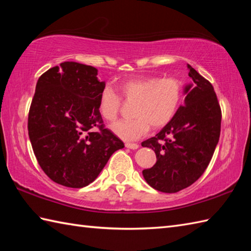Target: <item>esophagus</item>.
<instances>
[{
	"label": "esophagus",
	"mask_w": 251,
	"mask_h": 251,
	"mask_svg": "<svg viewBox=\"0 0 251 251\" xmlns=\"http://www.w3.org/2000/svg\"><path fill=\"white\" fill-rule=\"evenodd\" d=\"M125 147L131 149V150H136V149L139 148V145H137V143H130V142H127L125 143Z\"/></svg>",
	"instance_id": "esophagus-1"
}]
</instances>
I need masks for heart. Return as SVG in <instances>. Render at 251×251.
I'll return each instance as SVG.
<instances>
[{
  "mask_svg": "<svg viewBox=\"0 0 251 251\" xmlns=\"http://www.w3.org/2000/svg\"><path fill=\"white\" fill-rule=\"evenodd\" d=\"M117 89L120 95L110 86L102 88L98 109L105 121L112 122L122 110V99L135 102L131 110L134 117L117 121L111 127L116 136L132 141L147 135L151 126L159 129L174 120L182 102L184 86L175 76H146L123 81Z\"/></svg>",
  "mask_w": 251,
  "mask_h": 251,
  "instance_id": "1",
  "label": "heart"
}]
</instances>
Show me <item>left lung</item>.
I'll use <instances>...</instances> for the list:
<instances>
[{
  "mask_svg": "<svg viewBox=\"0 0 251 251\" xmlns=\"http://www.w3.org/2000/svg\"><path fill=\"white\" fill-rule=\"evenodd\" d=\"M192 84L184 105L155 137L143 141L156 154L154 166L142 172L153 189L176 193L193 184L214 155L221 130V108L209 81L188 65Z\"/></svg>",
  "mask_w": 251,
  "mask_h": 251,
  "instance_id": "left-lung-1",
  "label": "left lung"
}]
</instances>
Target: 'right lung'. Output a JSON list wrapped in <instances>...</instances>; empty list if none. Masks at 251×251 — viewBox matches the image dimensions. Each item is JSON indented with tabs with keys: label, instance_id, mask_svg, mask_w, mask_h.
I'll use <instances>...</instances> for the list:
<instances>
[{
	"label": "right lung",
	"instance_id": "right-lung-1",
	"mask_svg": "<svg viewBox=\"0 0 251 251\" xmlns=\"http://www.w3.org/2000/svg\"><path fill=\"white\" fill-rule=\"evenodd\" d=\"M105 86L97 69L66 61L37 79L28 132L37 163L54 182L79 189L98 177L124 143L105 128L98 109Z\"/></svg>",
	"mask_w": 251,
	"mask_h": 251
}]
</instances>
